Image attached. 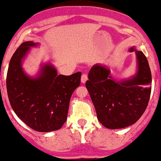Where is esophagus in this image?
Masks as SVG:
<instances>
[{
  "instance_id": "obj_1",
  "label": "esophagus",
  "mask_w": 161,
  "mask_h": 161,
  "mask_svg": "<svg viewBox=\"0 0 161 161\" xmlns=\"http://www.w3.org/2000/svg\"><path fill=\"white\" fill-rule=\"evenodd\" d=\"M87 80V75L86 74H84L82 75V77H81V82L85 83Z\"/></svg>"
}]
</instances>
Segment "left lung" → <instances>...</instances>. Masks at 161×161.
Masks as SVG:
<instances>
[{"label":"left lung","instance_id":"1","mask_svg":"<svg viewBox=\"0 0 161 161\" xmlns=\"http://www.w3.org/2000/svg\"><path fill=\"white\" fill-rule=\"evenodd\" d=\"M138 61L136 75L128 80L116 82L110 70L94 65L88 74V90L99 122L108 129H122L136 122L148 105L151 93V71L147 57L133 48Z\"/></svg>","mask_w":161,"mask_h":161}]
</instances>
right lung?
I'll use <instances>...</instances> for the list:
<instances>
[{"label": "right lung", "instance_id": "obj_1", "mask_svg": "<svg viewBox=\"0 0 161 161\" xmlns=\"http://www.w3.org/2000/svg\"><path fill=\"white\" fill-rule=\"evenodd\" d=\"M32 42L20 45L13 54L7 74V92L14 112L28 126L38 132L59 130L66 122L71 95L80 84L81 72L57 75L51 65H44L36 78L25 75L21 59Z\"/></svg>", "mask_w": 161, "mask_h": 161}]
</instances>
